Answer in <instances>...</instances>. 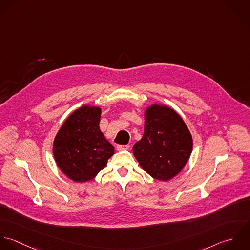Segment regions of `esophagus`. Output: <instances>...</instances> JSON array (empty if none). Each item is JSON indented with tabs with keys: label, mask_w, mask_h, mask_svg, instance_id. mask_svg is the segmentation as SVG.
<instances>
[{
	"label": "esophagus",
	"mask_w": 250,
	"mask_h": 250,
	"mask_svg": "<svg viewBox=\"0 0 250 250\" xmlns=\"http://www.w3.org/2000/svg\"><path fill=\"white\" fill-rule=\"evenodd\" d=\"M129 147H130L129 145H117L116 149L120 151V150H128Z\"/></svg>",
	"instance_id": "esophagus-1"
}]
</instances>
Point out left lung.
I'll use <instances>...</instances> for the list:
<instances>
[{"mask_svg": "<svg viewBox=\"0 0 250 250\" xmlns=\"http://www.w3.org/2000/svg\"><path fill=\"white\" fill-rule=\"evenodd\" d=\"M192 146V136L182 117L168 106L152 104L145 111L144 135L132 150L150 176L165 182L183 170Z\"/></svg>", "mask_w": 250, "mask_h": 250, "instance_id": "8db88e82", "label": "left lung"}]
</instances>
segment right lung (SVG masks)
<instances>
[{
    "instance_id": "obj_1",
    "label": "right lung",
    "mask_w": 250,
    "mask_h": 250,
    "mask_svg": "<svg viewBox=\"0 0 250 250\" xmlns=\"http://www.w3.org/2000/svg\"><path fill=\"white\" fill-rule=\"evenodd\" d=\"M101 109L84 105L62 124L54 143L53 153L61 171L78 183L93 180L114 154V147L100 128Z\"/></svg>"
}]
</instances>
